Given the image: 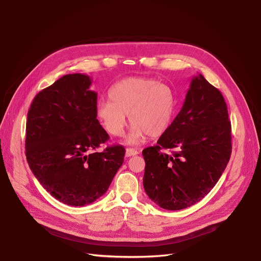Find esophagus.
Wrapping results in <instances>:
<instances>
[{"instance_id":"obj_1","label":"esophagus","mask_w":261,"mask_h":261,"mask_svg":"<svg viewBox=\"0 0 261 261\" xmlns=\"http://www.w3.org/2000/svg\"><path fill=\"white\" fill-rule=\"evenodd\" d=\"M138 152H137V150H135V149H133V148H127L126 149V156L127 158H130V156H134V155H136Z\"/></svg>"}]
</instances>
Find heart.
Wrapping results in <instances>:
<instances>
[{"label":"heart","mask_w":261,"mask_h":261,"mask_svg":"<svg viewBox=\"0 0 261 261\" xmlns=\"http://www.w3.org/2000/svg\"><path fill=\"white\" fill-rule=\"evenodd\" d=\"M109 99L100 100L96 115L105 130L123 135L127 115L133 124L127 137L128 144H137L148 135L159 137L171 126L176 109V99L169 86L154 79L131 76L116 83L109 91Z\"/></svg>","instance_id":"1"}]
</instances>
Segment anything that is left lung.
Instances as JSON below:
<instances>
[{
    "label": "left lung",
    "instance_id": "left-lung-1",
    "mask_svg": "<svg viewBox=\"0 0 261 261\" xmlns=\"http://www.w3.org/2000/svg\"><path fill=\"white\" fill-rule=\"evenodd\" d=\"M231 138V121L221 92L201 74L194 76L170 128L158 145L143 150V184L149 198L172 211L200 201L230 161ZM167 148L171 153L162 152Z\"/></svg>",
    "mask_w": 261,
    "mask_h": 261
}]
</instances>
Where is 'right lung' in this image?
<instances>
[{"label": "right lung", "instance_id": "1", "mask_svg": "<svg viewBox=\"0 0 261 261\" xmlns=\"http://www.w3.org/2000/svg\"><path fill=\"white\" fill-rule=\"evenodd\" d=\"M91 79L67 74L40 91L27 114L26 159L43 188L69 205L92 203L107 192L124 163L125 148L109 146L96 118Z\"/></svg>", "mask_w": 261, "mask_h": 261}]
</instances>
